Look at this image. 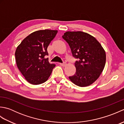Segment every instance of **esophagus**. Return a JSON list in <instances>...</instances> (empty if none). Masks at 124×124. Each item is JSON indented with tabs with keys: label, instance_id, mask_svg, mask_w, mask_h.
Instances as JSON below:
<instances>
[{
	"label": "esophagus",
	"instance_id": "34e87169",
	"mask_svg": "<svg viewBox=\"0 0 124 124\" xmlns=\"http://www.w3.org/2000/svg\"><path fill=\"white\" fill-rule=\"evenodd\" d=\"M60 65H61L62 67H65V65H67V63L65 62H63V63H60Z\"/></svg>",
	"mask_w": 124,
	"mask_h": 124
}]
</instances>
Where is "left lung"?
Segmentation results:
<instances>
[{"label":"left lung","instance_id":"obj_1","mask_svg":"<svg viewBox=\"0 0 124 124\" xmlns=\"http://www.w3.org/2000/svg\"><path fill=\"white\" fill-rule=\"evenodd\" d=\"M62 38L69 44L76 71L69 77L75 85L85 87L98 78L106 64V54L101 45L89 34L82 31H67Z\"/></svg>","mask_w":124,"mask_h":124}]
</instances>
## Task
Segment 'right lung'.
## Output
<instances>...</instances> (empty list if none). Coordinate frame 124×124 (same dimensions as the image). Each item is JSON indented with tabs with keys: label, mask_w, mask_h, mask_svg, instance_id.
<instances>
[{
	"label": "right lung",
	"mask_w": 124,
	"mask_h": 124,
	"mask_svg": "<svg viewBox=\"0 0 124 124\" xmlns=\"http://www.w3.org/2000/svg\"><path fill=\"white\" fill-rule=\"evenodd\" d=\"M57 30H41L25 38L17 47L15 59L18 69L25 79L33 85L45 83L51 75L54 64H50L45 56L47 47Z\"/></svg>",
	"instance_id": "1"
}]
</instances>
